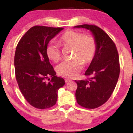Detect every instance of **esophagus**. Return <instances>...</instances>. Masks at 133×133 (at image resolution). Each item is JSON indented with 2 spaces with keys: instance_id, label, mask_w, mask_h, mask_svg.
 <instances>
[{
  "instance_id": "34e87169",
  "label": "esophagus",
  "mask_w": 133,
  "mask_h": 133,
  "mask_svg": "<svg viewBox=\"0 0 133 133\" xmlns=\"http://www.w3.org/2000/svg\"><path fill=\"white\" fill-rule=\"evenodd\" d=\"M65 82H66V83H68V82H70V81H71V80L68 79H65Z\"/></svg>"
}]
</instances>
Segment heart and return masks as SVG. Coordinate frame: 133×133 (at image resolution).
<instances>
[{
	"label": "heart",
	"instance_id": "obj_1",
	"mask_svg": "<svg viewBox=\"0 0 133 133\" xmlns=\"http://www.w3.org/2000/svg\"><path fill=\"white\" fill-rule=\"evenodd\" d=\"M59 44L63 47H72L74 59L64 61L58 65V74L62 77L73 78L78 75L82 69L83 63H89L93 60L96 53L97 45L92 36L84 34L77 31L69 30L59 39ZM47 57L54 62H57L61 58L59 46L50 43L46 47Z\"/></svg>",
	"mask_w": 133,
	"mask_h": 133
}]
</instances>
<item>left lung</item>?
Instances as JSON below:
<instances>
[{
    "label": "left lung",
    "mask_w": 133,
    "mask_h": 133,
    "mask_svg": "<svg viewBox=\"0 0 133 133\" xmlns=\"http://www.w3.org/2000/svg\"><path fill=\"white\" fill-rule=\"evenodd\" d=\"M74 27L90 30L96 40V55L85 73L92 77L76 81V97L81 107L96 108L108 101L117 84L120 74L119 54L112 40L99 26L85 24Z\"/></svg>",
    "instance_id": "1"
}]
</instances>
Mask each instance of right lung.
Listing matches in <instances>:
<instances>
[{"instance_id": "1", "label": "right lung", "mask_w": 133, "mask_h": 133, "mask_svg": "<svg viewBox=\"0 0 133 133\" xmlns=\"http://www.w3.org/2000/svg\"><path fill=\"white\" fill-rule=\"evenodd\" d=\"M63 28L32 26L20 40L14 56L15 75L26 101L34 108H49L56 104L57 92L65 85L46 54V47ZM51 77L50 79L49 77ZM48 79V81H47Z\"/></svg>"}]
</instances>
